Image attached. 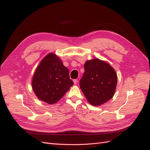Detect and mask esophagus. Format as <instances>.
I'll return each mask as SVG.
<instances>
[{
    "mask_svg": "<svg viewBox=\"0 0 150 150\" xmlns=\"http://www.w3.org/2000/svg\"><path fill=\"white\" fill-rule=\"evenodd\" d=\"M73 82H74V84H76L77 83H78V79H74V80H73Z\"/></svg>",
    "mask_w": 150,
    "mask_h": 150,
    "instance_id": "esophagus-1",
    "label": "esophagus"
}]
</instances>
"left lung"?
<instances>
[{
    "instance_id": "8db88e82",
    "label": "left lung",
    "mask_w": 150,
    "mask_h": 150,
    "mask_svg": "<svg viewBox=\"0 0 150 150\" xmlns=\"http://www.w3.org/2000/svg\"><path fill=\"white\" fill-rule=\"evenodd\" d=\"M80 80V88L93 106H100L108 101L115 93L117 74L106 62L99 59L87 61Z\"/></svg>"
}]
</instances>
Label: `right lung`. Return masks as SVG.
<instances>
[{
	"mask_svg": "<svg viewBox=\"0 0 150 150\" xmlns=\"http://www.w3.org/2000/svg\"><path fill=\"white\" fill-rule=\"evenodd\" d=\"M69 69L54 53H49L36 68L32 80V87L40 101L55 104L73 85Z\"/></svg>",
	"mask_w": 150,
	"mask_h": 150,
	"instance_id": "add662e5",
	"label": "right lung"
}]
</instances>
